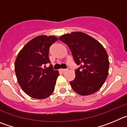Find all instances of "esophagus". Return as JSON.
Wrapping results in <instances>:
<instances>
[{
	"label": "esophagus",
	"instance_id": "34e87169",
	"mask_svg": "<svg viewBox=\"0 0 127 127\" xmlns=\"http://www.w3.org/2000/svg\"><path fill=\"white\" fill-rule=\"evenodd\" d=\"M60 70L61 72H65L66 70H67V69H61Z\"/></svg>",
	"mask_w": 127,
	"mask_h": 127
}]
</instances>
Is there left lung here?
I'll return each instance as SVG.
<instances>
[{"label": "left lung", "instance_id": "8db88e82", "mask_svg": "<svg viewBox=\"0 0 127 127\" xmlns=\"http://www.w3.org/2000/svg\"><path fill=\"white\" fill-rule=\"evenodd\" d=\"M70 48L75 63L80 67L70 82L75 92L88 95L100 90L108 76L107 53L96 39L81 32L66 33L58 38Z\"/></svg>", "mask_w": 127, "mask_h": 127}]
</instances>
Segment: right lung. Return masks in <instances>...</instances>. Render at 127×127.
I'll list each match as a JSON object with an SVG mask.
<instances>
[{
  "mask_svg": "<svg viewBox=\"0 0 127 127\" xmlns=\"http://www.w3.org/2000/svg\"><path fill=\"white\" fill-rule=\"evenodd\" d=\"M58 40L53 35H39L30 40L19 52L14 64L18 83L32 98L44 99L52 94L59 75L50 64L49 50ZM44 66V67H43Z\"/></svg>",
  "mask_w": 127,
  "mask_h": 127,
  "instance_id": "right-lung-1",
  "label": "right lung"
}]
</instances>
